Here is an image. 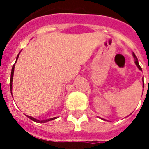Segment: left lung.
Masks as SVG:
<instances>
[{
    "instance_id": "left-lung-1",
    "label": "left lung",
    "mask_w": 149,
    "mask_h": 149,
    "mask_svg": "<svg viewBox=\"0 0 149 149\" xmlns=\"http://www.w3.org/2000/svg\"><path fill=\"white\" fill-rule=\"evenodd\" d=\"M132 56H133V58H134L135 60V64H136V65L137 66V68L141 70V71H142V68H141V66H140V65H139V62H138V60H137V57L136 56V55H135L134 52H132ZM143 88H144V84H143ZM102 119V118H101ZM102 120H105L104 119H102Z\"/></svg>"
}]
</instances>
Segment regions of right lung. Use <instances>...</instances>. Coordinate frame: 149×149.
I'll return each mask as SVG.
<instances>
[{
	"instance_id": "right-lung-1",
	"label": "right lung",
	"mask_w": 149,
	"mask_h": 149,
	"mask_svg": "<svg viewBox=\"0 0 149 149\" xmlns=\"http://www.w3.org/2000/svg\"><path fill=\"white\" fill-rule=\"evenodd\" d=\"M20 52H19V54H20ZM19 54L17 56V60H16V62L17 61L18 57H19ZM16 62H15V64H16ZM15 64L13 65V68H12V71H11V78H10V91H11V94H12V89H13V74H14V68H15ZM28 117L29 119H31L32 120H33L35 122H38V123H45V122L50 121V120H54L56 117H53V118H50V119H47V120H37V119L34 118V117H32L30 116H27Z\"/></svg>"
}]
</instances>
